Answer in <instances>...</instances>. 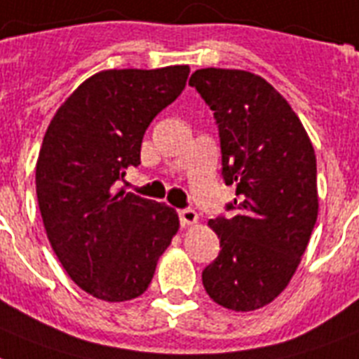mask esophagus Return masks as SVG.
Masks as SVG:
<instances>
[{
	"mask_svg": "<svg viewBox=\"0 0 359 359\" xmlns=\"http://www.w3.org/2000/svg\"><path fill=\"white\" fill-rule=\"evenodd\" d=\"M179 217H180V223H182V225H195V223H197V219H199V217H197V212H195V210H191V208H186V210H179Z\"/></svg>",
	"mask_w": 359,
	"mask_h": 359,
	"instance_id": "1",
	"label": "esophagus"
}]
</instances>
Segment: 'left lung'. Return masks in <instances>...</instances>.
I'll list each match as a JSON object with an SVG mask.
<instances>
[{"instance_id": "1", "label": "left lung", "mask_w": 359, "mask_h": 359, "mask_svg": "<svg viewBox=\"0 0 359 359\" xmlns=\"http://www.w3.org/2000/svg\"><path fill=\"white\" fill-rule=\"evenodd\" d=\"M214 110L234 217L210 219L221 252L203 271L214 302L252 311L275 301L301 264L319 212L310 136L290 103L260 75L205 68L189 77Z\"/></svg>"}]
</instances>
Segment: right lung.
I'll return each mask as SVG.
<instances>
[{
  "label": "right lung",
  "mask_w": 359,
  "mask_h": 359,
  "mask_svg": "<svg viewBox=\"0 0 359 359\" xmlns=\"http://www.w3.org/2000/svg\"><path fill=\"white\" fill-rule=\"evenodd\" d=\"M188 74L189 66L99 72L46 130L36 162L43 226L69 278L95 299L142 295L179 230L171 206L114 184L140 164L145 130L179 97Z\"/></svg>",
  "instance_id": "1"
}]
</instances>
